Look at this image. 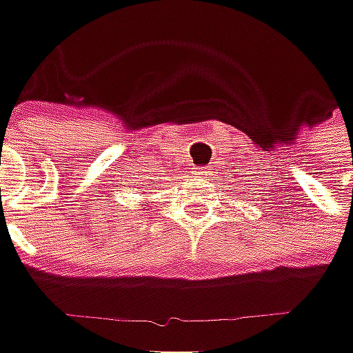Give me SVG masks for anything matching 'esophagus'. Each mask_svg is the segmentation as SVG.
Here are the masks:
<instances>
[{
  "label": "esophagus",
  "mask_w": 353,
  "mask_h": 353,
  "mask_svg": "<svg viewBox=\"0 0 353 353\" xmlns=\"http://www.w3.org/2000/svg\"><path fill=\"white\" fill-rule=\"evenodd\" d=\"M207 176V172L201 168V165H195L193 168V177H205Z\"/></svg>",
  "instance_id": "obj_1"
}]
</instances>
